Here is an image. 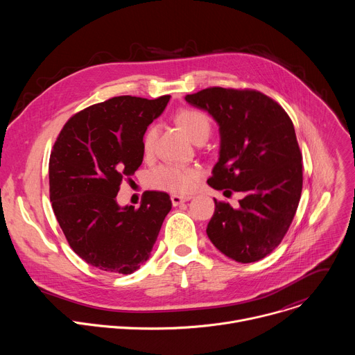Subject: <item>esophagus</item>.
I'll use <instances>...</instances> for the list:
<instances>
[{
  "label": "esophagus",
  "instance_id": "1",
  "mask_svg": "<svg viewBox=\"0 0 355 355\" xmlns=\"http://www.w3.org/2000/svg\"><path fill=\"white\" fill-rule=\"evenodd\" d=\"M189 199H191L189 196H178V195H173V196H171V204H173V207H178V205L184 204V202H187V200H189Z\"/></svg>",
  "mask_w": 355,
  "mask_h": 355
}]
</instances>
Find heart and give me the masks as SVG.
<instances>
[{"label": "heart", "instance_id": "heart-1", "mask_svg": "<svg viewBox=\"0 0 355 355\" xmlns=\"http://www.w3.org/2000/svg\"><path fill=\"white\" fill-rule=\"evenodd\" d=\"M175 121L187 132V135L195 143H204L212 133L211 119L205 112L193 108L181 110L175 115ZM157 136V126L151 125L147 128L143 136V151L146 155L151 153ZM200 177V170L191 166L180 164H160L148 173V184L160 191L171 193L185 195L193 191Z\"/></svg>", "mask_w": 355, "mask_h": 355}]
</instances>
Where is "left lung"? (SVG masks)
<instances>
[{
  "mask_svg": "<svg viewBox=\"0 0 355 355\" xmlns=\"http://www.w3.org/2000/svg\"><path fill=\"white\" fill-rule=\"evenodd\" d=\"M185 99L219 123L220 157L208 184L244 193L236 209L215 199L208 237L234 261H259L279 245L299 205L303 171L293 123L257 89L209 87Z\"/></svg>",
  "mask_w": 355,
  "mask_h": 355,
  "instance_id": "obj_1",
  "label": "left lung"
}]
</instances>
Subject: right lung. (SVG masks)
I'll return each instance as SVG.
<instances>
[{
  "instance_id": "add662e5",
  "label": "right lung",
  "mask_w": 355,
  "mask_h": 355,
  "mask_svg": "<svg viewBox=\"0 0 355 355\" xmlns=\"http://www.w3.org/2000/svg\"><path fill=\"white\" fill-rule=\"evenodd\" d=\"M170 95L114 96L74 114L60 130L49 160V192L69 245L87 264L132 274L148 259L171 209L168 193L146 191L140 207L121 208L123 180L143 162L147 126Z\"/></svg>"
}]
</instances>
